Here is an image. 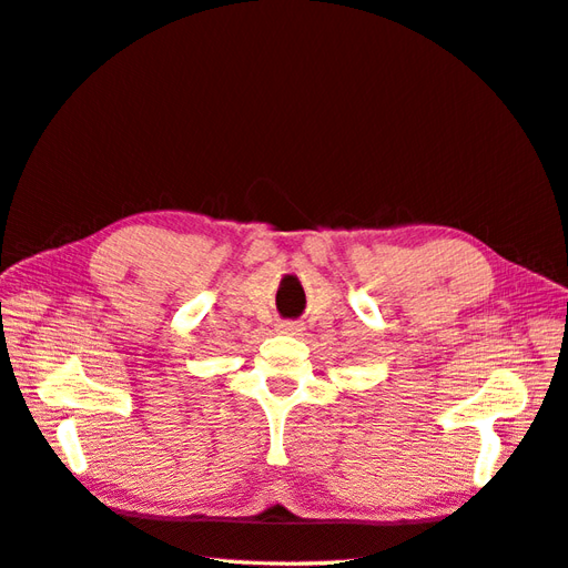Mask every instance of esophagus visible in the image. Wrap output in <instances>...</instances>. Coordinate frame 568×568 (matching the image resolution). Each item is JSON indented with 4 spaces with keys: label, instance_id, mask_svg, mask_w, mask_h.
Returning <instances> with one entry per match:
<instances>
[{
    "label": "esophagus",
    "instance_id": "esophagus-1",
    "mask_svg": "<svg viewBox=\"0 0 568 568\" xmlns=\"http://www.w3.org/2000/svg\"><path fill=\"white\" fill-rule=\"evenodd\" d=\"M278 332H281V334H297V332H302V328H300V324H295V322H285V324L278 326Z\"/></svg>",
    "mask_w": 568,
    "mask_h": 568
}]
</instances>
